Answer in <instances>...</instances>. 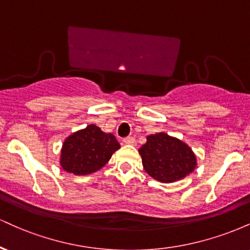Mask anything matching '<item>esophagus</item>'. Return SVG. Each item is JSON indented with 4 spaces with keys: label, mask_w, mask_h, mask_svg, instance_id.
Segmentation results:
<instances>
[{
    "label": "esophagus",
    "mask_w": 250,
    "mask_h": 250,
    "mask_svg": "<svg viewBox=\"0 0 250 250\" xmlns=\"http://www.w3.org/2000/svg\"><path fill=\"white\" fill-rule=\"evenodd\" d=\"M123 142H125V145H131V146L136 145V140H135V137H133V136L125 137V139L123 140Z\"/></svg>",
    "instance_id": "esophagus-1"
}]
</instances>
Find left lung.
I'll use <instances>...</instances> for the list:
<instances>
[{
  "label": "left lung",
  "mask_w": 250,
  "mask_h": 250,
  "mask_svg": "<svg viewBox=\"0 0 250 250\" xmlns=\"http://www.w3.org/2000/svg\"><path fill=\"white\" fill-rule=\"evenodd\" d=\"M139 153L149 176L163 183L182 180L197 166L196 155L187 143L166 133L149 135Z\"/></svg>",
  "instance_id": "1"
}]
</instances>
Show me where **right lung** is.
<instances>
[{
	"label": "right lung",
	"instance_id": "1",
	"mask_svg": "<svg viewBox=\"0 0 250 250\" xmlns=\"http://www.w3.org/2000/svg\"><path fill=\"white\" fill-rule=\"evenodd\" d=\"M120 143L113 134L103 133L95 125H89L64 140L60 165L74 175H88L104 167Z\"/></svg>",
	"mask_w": 250,
	"mask_h": 250
}]
</instances>
